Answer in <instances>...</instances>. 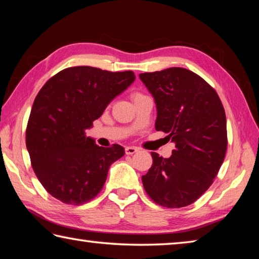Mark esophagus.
I'll list each match as a JSON object with an SVG mask.
<instances>
[{
	"mask_svg": "<svg viewBox=\"0 0 259 259\" xmlns=\"http://www.w3.org/2000/svg\"><path fill=\"white\" fill-rule=\"evenodd\" d=\"M139 150L137 147H135V146H126L125 147V154H129V155H131V154H135L136 152H138Z\"/></svg>",
	"mask_w": 259,
	"mask_h": 259,
	"instance_id": "obj_1",
	"label": "esophagus"
}]
</instances>
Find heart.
<instances>
[{"instance_id":"heart-1","label":"heart","mask_w":259,"mask_h":259,"mask_svg":"<svg viewBox=\"0 0 259 259\" xmlns=\"http://www.w3.org/2000/svg\"><path fill=\"white\" fill-rule=\"evenodd\" d=\"M139 95H140V94H135V95H134V98L137 97V96H139Z\"/></svg>"}]
</instances>
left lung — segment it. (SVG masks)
Returning <instances> with one entry per match:
<instances>
[{
    "mask_svg": "<svg viewBox=\"0 0 259 259\" xmlns=\"http://www.w3.org/2000/svg\"><path fill=\"white\" fill-rule=\"evenodd\" d=\"M156 104L155 129L175 144L168 159L152 152L153 164L142 177L155 203L182 208L212 184L227 147L226 115L213 88L182 67L139 74Z\"/></svg>",
    "mask_w": 259,
    "mask_h": 259,
    "instance_id": "8db88e82",
    "label": "left lung"
}]
</instances>
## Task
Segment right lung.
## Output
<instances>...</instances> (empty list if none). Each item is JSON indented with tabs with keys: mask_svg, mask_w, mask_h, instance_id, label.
I'll list each match as a JSON object with an SVG mask.
<instances>
[{
	"mask_svg": "<svg viewBox=\"0 0 259 259\" xmlns=\"http://www.w3.org/2000/svg\"><path fill=\"white\" fill-rule=\"evenodd\" d=\"M135 78L131 71L77 66L63 69L42 87L30 111L26 147L35 175L54 198L78 205L102 190L124 148L98 146L85 131Z\"/></svg>",
	"mask_w": 259,
	"mask_h": 259,
	"instance_id": "right-lung-1",
	"label": "right lung"
}]
</instances>
